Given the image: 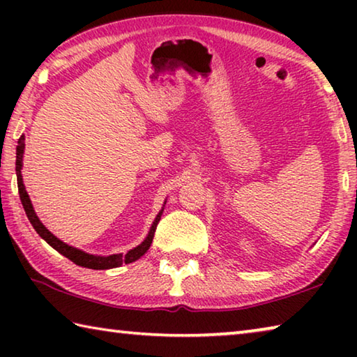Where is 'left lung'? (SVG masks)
Segmentation results:
<instances>
[{"label":"left lung","mask_w":357,"mask_h":357,"mask_svg":"<svg viewBox=\"0 0 357 357\" xmlns=\"http://www.w3.org/2000/svg\"><path fill=\"white\" fill-rule=\"evenodd\" d=\"M23 149H25V135H22L19 138V146H17V160H15V172H17V184H19V195H20V200L23 204V209H25V213L28 215V220L31 222L33 228L38 231L39 236L45 241L47 244H50L53 249L56 252L61 253L63 257L69 258L72 263H75L77 266H82V268H88V269H112V268H118L123 263H132L135 261V259L140 258L142 255L146 253V250L149 249L151 243H153V238H154V233H155V228H157V223L160 220V215H162V211L159 214H157L155 220L153 222V227L149 229V234L148 238L143 241V243L135 247V249L129 250L126 255L123 253H118V255H110V257H94V255H89V253H84L82 250L75 249V247L68 245L63 241H59L55 234H52L48 229L42 225V222L39 220V217L36 215L34 209H33V204L31 200H29L28 193L25 190V185H23V181H22V164H23Z\"/></svg>","instance_id":"obj_1"}]
</instances>
